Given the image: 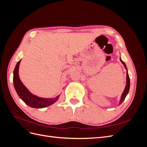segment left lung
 Here are the masks:
<instances>
[{
	"instance_id": "left-lung-1",
	"label": "left lung",
	"mask_w": 147,
	"mask_h": 147,
	"mask_svg": "<svg viewBox=\"0 0 147 147\" xmlns=\"http://www.w3.org/2000/svg\"><path fill=\"white\" fill-rule=\"evenodd\" d=\"M120 61H121V62L123 63V64L124 65V67H125V69H126V70H127V67H126L125 63H124V62L121 59V58H120ZM129 88H130V79H129V74H128L127 71V74H126V85L125 89H124V91H123V94H122V96H121V99H120V100H119V105L121 104L122 103V102L124 101V100L125 99L127 94H128L129 91Z\"/></svg>"
}]
</instances>
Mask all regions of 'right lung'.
<instances>
[{"instance_id": "1", "label": "right lung", "mask_w": 147, "mask_h": 147, "mask_svg": "<svg viewBox=\"0 0 147 147\" xmlns=\"http://www.w3.org/2000/svg\"><path fill=\"white\" fill-rule=\"evenodd\" d=\"M21 60L18 62L13 71V84L18 95L28 106L32 108H44L54 104L59 99V96L55 98H42L30 93L20 80L18 70Z\"/></svg>"}]
</instances>
